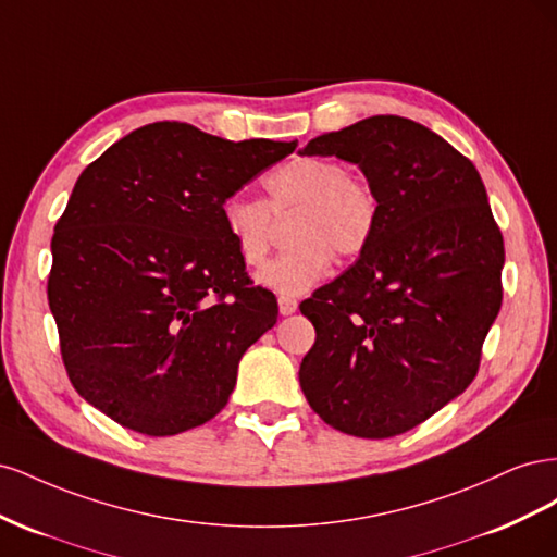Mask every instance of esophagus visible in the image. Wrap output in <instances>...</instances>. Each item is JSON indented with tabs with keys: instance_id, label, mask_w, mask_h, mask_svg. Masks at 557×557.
<instances>
[{
	"instance_id": "34e87169",
	"label": "esophagus",
	"mask_w": 557,
	"mask_h": 557,
	"mask_svg": "<svg viewBox=\"0 0 557 557\" xmlns=\"http://www.w3.org/2000/svg\"><path fill=\"white\" fill-rule=\"evenodd\" d=\"M297 311V299L288 295H278V313L281 315H290Z\"/></svg>"
}]
</instances>
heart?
<instances>
[{
	"instance_id": "1",
	"label": "heart",
	"mask_w": 557,
	"mask_h": 557,
	"mask_svg": "<svg viewBox=\"0 0 557 557\" xmlns=\"http://www.w3.org/2000/svg\"><path fill=\"white\" fill-rule=\"evenodd\" d=\"M269 201L230 195L221 205L227 239L246 267H260L272 248L274 215H290V248L258 274V283L285 295L309 293L336 258H352L376 225V197L369 185L332 158L305 156L262 178Z\"/></svg>"
}]
</instances>
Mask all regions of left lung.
Here are the masks:
<instances>
[{
	"label": "left lung",
	"mask_w": 557,
	"mask_h": 557,
	"mask_svg": "<svg viewBox=\"0 0 557 557\" xmlns=\"http://www.w3.org/2000/svg\"><path fill=\"white\" fill-rule=\"evenodd\" d=\"M299 153L358 164L379 207L356 264L299 305L315 327L301 393L334 430L387 440L474 381L502 307V232L476 166L409 117H364Z\"/></svg>",
	"instance_id": "8db88e82"
}]
</instances>
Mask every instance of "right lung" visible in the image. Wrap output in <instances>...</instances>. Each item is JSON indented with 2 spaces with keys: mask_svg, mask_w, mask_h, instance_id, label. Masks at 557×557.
Instances as JSON below:
<instances>
[{
  "mask_svg": "<svg viewBox=\"0 0 557 557\" xmlns=\"http://www.w3.org/2000/svg\"><path fill=\"white\" fill-rule=\"evenodd\" d=\"M297 141H227L185 123L129 132L78 176L55 225L48 305L76 393L148 436L205 425L276 325L221 205Z\"/></svg>",
  "mask_w": 557,
  "mask_h": 557,
  "instance_id": "obj_1",
  "label": "right lung"
}]
</instances>
